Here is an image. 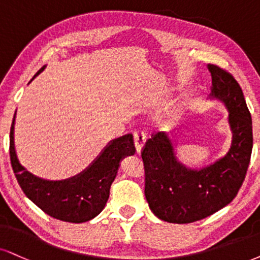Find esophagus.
Returning <instances> with one entry per match:
<instances>
[{
    "label": "esophagus",
    "mask_w": 260,
    "mask_h": 260,
    "mask_svg": "<svg viewBox=\"0 0 260 260\" xmlns=\"http://www.w3.org/2000/svg\"><path fill=\"white\" fill-rule=\"evenodd\" d=\"M144 143H145V133H144V131H137V132H134V145H136V150L138 153H140L141 150H143Z\"/></svg>",
    "instance_id": "obj_1"
}]
</instances>
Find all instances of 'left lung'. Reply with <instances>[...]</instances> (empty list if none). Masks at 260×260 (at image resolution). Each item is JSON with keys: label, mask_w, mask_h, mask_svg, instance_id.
Wrapping results in <instances>:
<instances>
[{"label": "left lung", "mask_w": 260, "mask_h": 260, "mask_svg": "<svg viewBox=\"0 0 260 260\" xmlns=\"http://www.w3.org/2000/svg\"><path fill=\"white\" fill-rule=\"evenodd\" d=\"M212 86L210 100H218L228 110L232 145L221 158L192 169L176 157L174 139L152 134L141 157L145 168V197L154 215L169 223H192L224 208L244 182L251 159L252 119L241 87L232 74L208 64Z\"/></svg>", "instance_id": "1"}]
</instances>
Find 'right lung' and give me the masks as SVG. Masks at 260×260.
<instances>
[{
  "mask_svg": "<svg viewBox=\"0 0 260 260\" xmlns=\"http://www.w3.org/2000/svg\"><path fill=\"white\" fill-rule=\"evenodd\" d=\"M37 72L34 79L44 71ZM15 115L9 134V154L13 172L26 197L47 215L71 223H83L94 218L104 209L110 186L124 157L136 152L132 134L111 140L97 158L78 175L66 180H45L29 173L19 162L14 145Z\"/></svg>",
  "mask_w": 260,
  "mask_h": 260,
  "instance_id": "add662e5",
  "label": "right lung"
}]
</instances>
